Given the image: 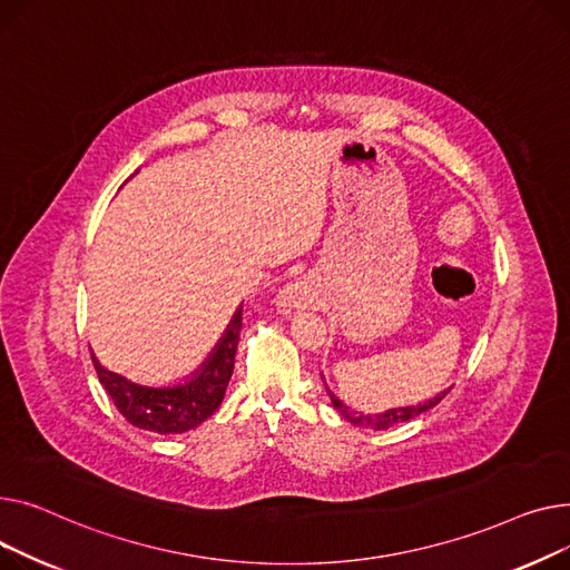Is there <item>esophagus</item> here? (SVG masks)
<instances>
[{"mask_svg":"<svg viewBox=\"0 0 570 570\" xmlns=\"http://www.w3.org/2000/svg\"><path fill=\"white\" fill-rule=\"evenodd\" d=\"M301 301H304V292H301L298 285H287V287L281 289V294H278V306H281L283 311L298 308Z\"/></svg>","mask_w":570,"mask_h":570,"instance_id":"obj_1","label":"esophagus"}]
</instances>
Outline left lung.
<instances>
[{
	"label": "left lung",
	"mask_w": 570,
	"mask_h": 570,
	"mask_svg": "<svg viewBox=\"0 0 570 570\" xmlns=\"http://www.w3.org/2000/svg\"><path fill=\"white\" fill-rule=\"evenodd\" d=\"M322 382H324V377H322ZM324 386H326V382H324ZM449 391H451V389L438 393L434 397H430V400H425V403H419V405L395 407V410H386V412H382V414H361V412L350 410V407L343 403V400L326 386V393H328V397H331V403H333V407H336V410L341 412V416L347 419L350 423H354V425H358V428H367V430H386V428H393V425H397V423H405V421H410V419H416L419 414L432 410L434 405H440V400H442Z\"/></svg>",
	"instance_id": "left-lung-1"
}]
</instances>
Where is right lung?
Segmentation results:
<instances>
[{
	"label": "right lung",
	"instance_id": "right-lung-1",
	"mask_svg": "<svg viewBox=\"0 0 570 570\" xmlns=\"http://www.w3.org/2000/svg\"><path fill=\"white\" fill-rule=\"evenodd\" d=\"M242 311L244 308L239 306L237 313L232 315L223 338L203 361V365L179 384H138L115 371H108L91 352L96 375L121 416L136 428L156 434H181L205 423L220 407L234 371V354H237L242 333Z\"/></svg>",
	"mask_w": 570,
	"mask_h": 570
}]
</instances>
